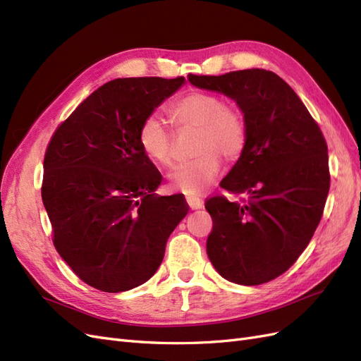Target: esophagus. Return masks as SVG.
<instances>
[{
  "instance_id": "esophagus-1",
  "label": "esophagus",
  "mask_w": 361,
  "mask_h": 361,
  "mask_svg": "<svg viewBox=\"0 0 361 361\" xmlns=\"http://www.w3.org/2000/svg\"><path fill=\"white\" fill-rule=\"evenodd\" d=\"M187 202H188L191 209H200V207L203 206V200L199 197H194V195H187Z\"/></svg>"
}]
</instances>
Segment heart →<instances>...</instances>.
I'll list each match as a JSON object with an SVG mask.
<instances>
[{"mask_svg": "<svg viewBox=\"0 0 361 361\" xmlns=\"http://www.w3.org/2000/svg\"><path fill=\"white\" fill-rule=\"evenodd\" d=\"M167 114L178 130L195 129L192 159L178 164L170 174V187L188 195H197L211 187L221 159L233 164L243 157L248 126L244 113L221 96L204 90H190L167 106ZM173 130L157 114L145 117L138 128L141 152L158 166L171 164Z\"/></svg>", "mask_w": 361, "mask_h": 361, "instance_id": "1", "label": "heart"}]
</instances>
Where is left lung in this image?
I'll return each mask as SVG.
<instances>
[{"label": "left lung", "mask_w": 361, "mask_h": 361, "mask_svg": "<svg viewBox=\"0 0 361 361\" xmlns=\"http://www.w3.org/2000/svg\"><path fill=\"white\" fill-rule=\"evenodd\" d=\"M195 87L232 97L248 126L243 157L206 199V251L226 280L256 286L286 272L309 245L330 190L329 147L298 94L279 75L245 69L188 75Z\"/></svg>", "instance_id": "1"}]
</instances>
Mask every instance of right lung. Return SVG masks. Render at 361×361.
I'll return each mask as SVG.
<instances>
[{
    "instance_id": "1",
    "label": "right lung",
    "mask_w": 361,
    "mask_h": 361,
    "mask_svg": "<svg viewBox=\"0 0 361 361\" xmlns=\"http://www.w3.org/2000/svg\"><path fill=\"white\" fill-rule=\"evenodd\" d=\"M183 81L113 80L76 106L49 140L42 200L52 243L94 289L116 293L143 285L188 214L183 194L154 192L162 176L138 146L141 122Z\"/></svg>"
}]
</instances>
